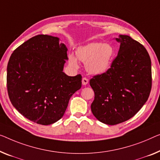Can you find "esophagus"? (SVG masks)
I'll return each mask as SVG.
<instances>
[{"instance_id":"obj_1","label":"esophagus","mask_w":160,"mask_h":160,"mask_svg":"<svg viewBox=\"0 0 160 160\" xmlns=\"http://www.w3.org/2000/svg\"><path fill=\"white\" fill-rule=\"evenodd\" d=\"M82 85H87L88 83V78H83L82 80Z\"/></svg>"}]
</instances>
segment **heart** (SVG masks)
<instances>
[{"label": "heart", "instance_id": "obj_1", "mask_svg": "<svg viewBox=\"0 0 160 160\" xmlns=\"http://www.w3.org/2000/svg\"><path fill=\"white\" fill-rule=\"evenodd\" d=\"M114 50L108 44L91 43L78 49L77 57L80 61L86 62L87 70L91 74L98 75L106 72L109 68ZM70 63L77 67L76 59L72 55L69 57Z\"/></svg>", "mask_w": 160, "mask_h": 160}]
</instances>
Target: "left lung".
I'll list each match as a JSON object with an SVG mask.
<instances>
[{
  "label": "left lung",
  "instance_id": "obj_1",
  "mask_svg": "<svg viewBox=\"0 0 160 160\" xmlns=\"http://www.w3.org/2000/svg\"><path fill=\"white\" fill-rule=\"evenodd\" d=\"M115 39L120 48L111 68L90 80L95 93L92 113L108 125L132 118L148 100L152 89L151 59L145 47L127 35Z\"/></svg>",
  "mask_w": 160,
  "mask_h": 160
}]
</instances>
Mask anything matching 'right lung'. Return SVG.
I'll return each instance as SVG.
<instances>
[{
	"label": "right lung",
	"instance_id": "obj_1",
	"mask_svg": "<svg viewBox=\"0 0 160 160\" xmlns=\"http://www.w3.org/2000/svg\"><path fill=\"white\" fill-rule=\"evenodd\" d=\"M59 38L39 34L14 50L7 66L9 99L21 115L41 125L62 117L71 96L80 89L82 76L62 72L68 59Z\"/></svg>",
	"mask_w": 160,
	"mask_h": 160
}]
</instances>
